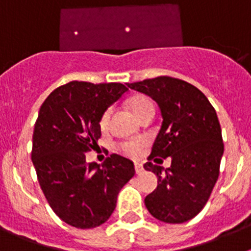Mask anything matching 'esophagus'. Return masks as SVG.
I'll return each mask as SVG.
<instances>
[{"instance_id":"1","label":"esophagus","mask_w":251,"mask_h":251,"mask_svg":"<svg viewBox=\"0 0 251 251\" xmlns=\"http://www.w3.org/2000/svg\"><path fill=\"white\" fill-rule=\"evenodd\" d=\"M134 168H136V172L138 175L143 174V166H142L141 163H136V165H134Z\"/></svg>"}]
</instances>
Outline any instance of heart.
I'll use <instances>...</instances> for the list:
<instances>
[{
    "label": "heart",
    "instance_id": "1",
    "mask_svg": "<svg viewBox=\"0 0 251 251\" xmlns=\"http://www.w3.org/2000/svg\"><path fill=\"white\" fill-rule=\"evenodd\" d=\"M129 106L137 118H139V117H141L143 113L147 112V110L153 109L152 101H151L148 98H146V97H136V98H133L132 100L129 101ZM110 114H112V109L108 108V109L104 110L103 114L100 115L99 126H100V128L103 130L106 129L108 126H109ZM145 147H146V142L141 138L130 139V141L123 142V143H121V146H119L122 152L126 153L127 156H130V157L141 156V153L143 152Z\"/></svg>",
    "mask_w": 251,
    "mask_h": 251
}]
</instances>
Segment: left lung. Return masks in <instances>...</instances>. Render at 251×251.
Segmentation results:
<instances>
[{"label":"left lung","instance_id":"left-lung-1","mask_svg":"<svg viewBox=\"0 0 251 251\" xmlns=\"http://www.w3.org/2000/svg\"><path fill=\"white\" fill-rule=\"evenodd\" d=\"M127 85L156 101L163 119L145 163V170L158 177L157 188L145 199L146 207L163 223L191 220L206 205L220 174L224 143L216 110L201 90L176 77ZM156 156H171V167L153 165Z\"/></svg>","mask_w":251,"mask_h":251}]
</instances>
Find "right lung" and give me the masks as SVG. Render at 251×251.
Returning a JSON list of instances; mask_svg holds the SVG:
<instances>
[{"mask_svg":"<svg viewBox=\"0 0 251 251\" xmlns=\"http://www.w3.org/2000/svg\"><path fill=\"white\" fill-rule=\"evenodd\" d=\"M127 92L121 83L70 81L40 108L31 159L50 207L77 229L105 223L121 188L136 174L133 162L115 153L101 166L85 161L101 136L100 115Z\"/></svg>","mask_w":251,"mask_h":251,"instance_id":"right-lung-1","label":"right lung"}]
</instances>
